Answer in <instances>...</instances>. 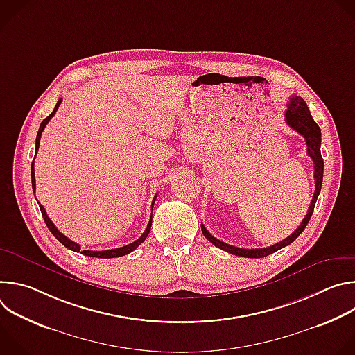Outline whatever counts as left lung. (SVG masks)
I'll use <instances>...</instances> for the list:
<instances>
[{"label":"left lung","instance_id":"8db88e82","mask_svg":"<svg viewBox=\"0 0 355 355\" xmlns=\"http://www.w3.org/2000/svg\"><path fill=\"white\" fill-rule=\"evenodd\" d=\"M285 122L288 123V126H291L293 130H296L299 135H302L303 137H305L306 146H308V155L313 160V164H315V185H316V189H315V193H313V199L311 202V207L308 209V214H306L305 219H303L302 223L299 225V227L291 236L284 239L282 241H279L277 244H272L270 247L251 248V250L234 247V245H230V244H227L225 241H220L219 239L214 237L207 230V227L204 225H200L202 233H204V236L212 244H215L218 248H220L223 251H227V252H230V254H234V256H239V257H247V259L267 257V256L272 254V252L278 251L279 248H284L285 245H289L303 230H305L306 225L309 223V220L312 218L318 196H319L320 189H322V181H323V167H324V163H323L322 153H320L322 132H320L319 125L313 121L306 103H305V101H303L302 96H297V95H292L289 98V104H288L286 111H285Z\"/></svg>","mask_w":355,"mask_h":355}]
</instances>
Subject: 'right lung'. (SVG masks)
<instances>
[{"instance_id": "add662e5", "label": "right lung", "mask_w": 355, "mask_h": 355, "mask_svg": "<svg viewBox=\"0 0 355 355\" xmlns=\"http://www.w3.org/2000/svg\"><path fill=\"white\" fill-rule=\"evenodd\" d=\"M62 104V99H59L58 101V104H56V107H55V110H53V112L50 114L47 118H44L43 121H42V123H40V126H39V132H37V136H36V153H37V148H39V141H40V136H42V132H43V129L46 128V125H47V122L53 118V115L56 114V111H58V108H59V105ZM31 178H32V189H33V192H35V189H36V182H35V168H33V163H32V167H31ZM155 200H156V198L153 199V204L151 205H155ZM39 208H40V212H42V216H43V220H44V223H46V226L49 227V230L52 232V234L64 245V247H67L69 250H73V251H76V252H81V254H84V256H88V257H96V259H114V257H122V256H126V254H129V252H132L136 247H139L144 240H146V237L148 236V232H150V227H151V218H150V222H148V225H147V227H146V230H144V233L137 239V240H135L133 243H130V244H126V245H123V247H119V248H112V250H104V251H91V250H81V247H80V244H77L76 241H73V240H70L69 237H66L63 233H60L59 230H58V227L53 225V222L49 219V216H47V214H46V211H44V208L39 204Z\"/></svg>"}]
</instances>
